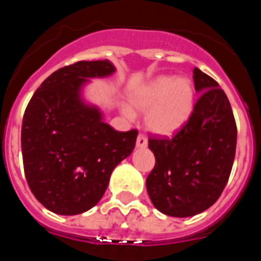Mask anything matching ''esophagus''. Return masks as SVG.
<instances>
[{
    "instance_id": "1",
    "label": "esophagus",
    "mask_w": 261,
    "mask_h": 261,
    "mask_svg": "<svg viewBox=\"0 0 261 261\" xmlns=\"http://www.w3.org/2000/svg\"><path fill=\"white\" fill-rule=\"evenodd\" d=\"M136 146L138 149H144V147L147 146V138L142 135H138L137 137V141H136Z\"/></svg>"
}]
</instances>
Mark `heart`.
Listing matches in <instances>:
<instances>
[{
	"instance_id": "1",
	"label": "heart",
	"mask_w": 261,
	"mask_h": 261,
	"mask_svg": "<svg viewBox=\"0 0 261 261\" xmlns=\"http://www.w3.org/2000/svg\"><path fill=\"white\" fill-rule=\"evenodd\" d=\"M195 108V87L190 78L158 75L137 87L129 95V106L121 112L128 120L145 114V124L150 132L172 136L188 123Z\"/></svg>"
}]
</instances>
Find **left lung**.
Masks as SVG:
<instances>
[{"instance_id": "1", "label": "left lung", "mask_w": 261, "mask_h": 261, "mask_svg": "<svg viewBox=\"0 0 261 261\" xmlns=\"http://www.w3.org/2000/svg\"><path fill=\"white\" fill-rule=\"evenodd\" d=\"M199 99L188 123L165 140H149L155 166L146 179L153 205L166 216L192 217L218 200L229 180L237 125L225 91L200 69L193 70Z\"/></svg>"}]
</instances>
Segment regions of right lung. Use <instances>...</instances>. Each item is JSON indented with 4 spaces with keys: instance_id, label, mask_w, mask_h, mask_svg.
Masks as SVG:
<instances>
[{
    "instance_id": "obj_1",
    "label": "right lung",
    "mask_w": 261,
    "mask_h": 261,
    "mask_svg": "<svg viewBox=\"0 0 261 261\" xmlns=\"http://www.w3.org/2000/svg\"><path fill=\"white\" fill-rule=\"evenodd\" d=\"M115 71L108 60L64 66L27 106L20 137L24 174L36 200L53 213L74 216L95 206L114 168L135 149L137 130H115L84 95L93 78Z\"/></svg>"
}]
</instances>
